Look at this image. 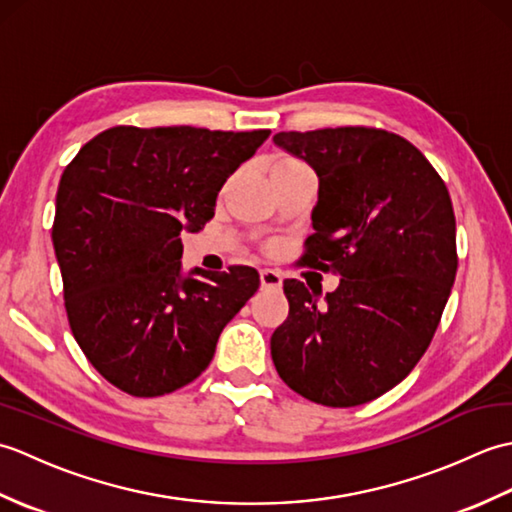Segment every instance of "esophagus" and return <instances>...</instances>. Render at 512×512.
<instances>
[{
	"label": "esophagus",
	"mask_w": 512,
	"mask_h": 512,
	"mask_svg": "<svg viewBox=\"0 0 512 512\" xmlns=\"http://www.w3.org/2000/svg\"><path fill=\"white\" fill-rule=\"evenodd\" d=\"M259 281H262V288L279 290L281 288V273L273 268H264L262 273H259Z\"/></svg>",
	"instance_id": "1"
}]
</instances>
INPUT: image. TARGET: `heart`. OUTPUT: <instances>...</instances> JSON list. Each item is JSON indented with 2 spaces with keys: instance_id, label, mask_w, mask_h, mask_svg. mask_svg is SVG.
Segmentation results:
<instances>
[{
  "instance_id": "obj_1",
  "label": "heart",
  "mask_w": 512,
  "mask_h": 512,
  "mask_svg": "<svg viewBox=\"0 0 512 512\" xmlns=\"http://www.w3.org/2000/svg\"><path fill=\"white\" fill-rule=\"evenodd\" d=\"M292 162H299V160H292V158H281L277 165H292Z\"/></svg>"
}]
</instances>
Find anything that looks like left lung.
I'll list each match as a JSON object with an SVG mask.
<instances>
[{
    "instance_id": "8db88e82",
    "label": "left lung",
    "mask_w": 512,
    "mask_h": 512,
    "mask_svg": "<svg viewBox=\"0 0 512 512\" xmlns=\"http://www.w3.org/2000/svg\"><path fill=\"white\" fill-rule=\"evenodd\" d=\"M319 176L299 264L341 275L286 279L288 319L270 339L281 380L317 405L356 407L396 387L427 352L458 270L447 184L398 134L376 127L279 132Z\"/></svg>"
}]
</instances>
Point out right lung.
Returning <instances> with one entry per match:
<instances>
[{"mask_svg":"<svg viewBox=\"0 0 512 512\" xmlns=\"http://www.w3.org/2000/svg\"><path fill=\"white\" fill-rule=\"evenodd\" d=\"M270 136L202 127L118 125L65 167L52 244L76 343L129 396L171 394L198 378L259 273L182 275V231L215 215L217 193Z\"/></svg>","mask_w":512,"mask_h":512,"instance_id":"obj_1","label":"right lung"}]
</instances>
